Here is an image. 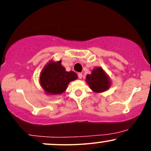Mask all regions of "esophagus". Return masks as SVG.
<instances>
[{"label":"esophagus","mask_w":151,"mask_h":151,"mask_svg":"<svg viewBox=\"0 0 151 151\" xmlns=\"http://www.w3.org/2000/svg\"><path fill=\"white\" fill-rule=\"evenodd\" d=\"M78 77H79V79H82V74L81 73L78 74Z\"/></svg>","instance_id":"1"}]
</instances>
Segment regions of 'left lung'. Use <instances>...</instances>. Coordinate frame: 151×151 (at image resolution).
Masks as SVG:
<instances>
[{"label": "left lung", "instance_id": "left-lung-1", "mask_svg": "<svg viewBox=\"0 0 151 151\" xmlns=\"http://www.w3.org/2000/svg\"><path fill=\"white\" fill-rule=\"evenodd\" d=\"M86 82L95 93L104 92L111 85L110 77L101 67H95L91 74L86 75Z\"/></svg>", "mask_w": 151, "mask_h": 151}]
</instances>
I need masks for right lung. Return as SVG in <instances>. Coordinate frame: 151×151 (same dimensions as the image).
Wrapping results in <instances>:
<instances>
[{
  "instance_id": "right-lung-1",
  "label": "right lung",
  "mask_w": 151,
  "mask_h": 151,
  "mask_svg": "<svg viewBox=\"0 0 151 151\" xmlns=\"http://www.w3.org/2000/svg\"><path fill=\"white\" fill-rule=\"evenodd\" d=\"M61 62V60H51L40 74V84L46 94H61L66 91L69 83L77 79V74L72 71L67 72Z\"/></svg>"
}]
</instances>
